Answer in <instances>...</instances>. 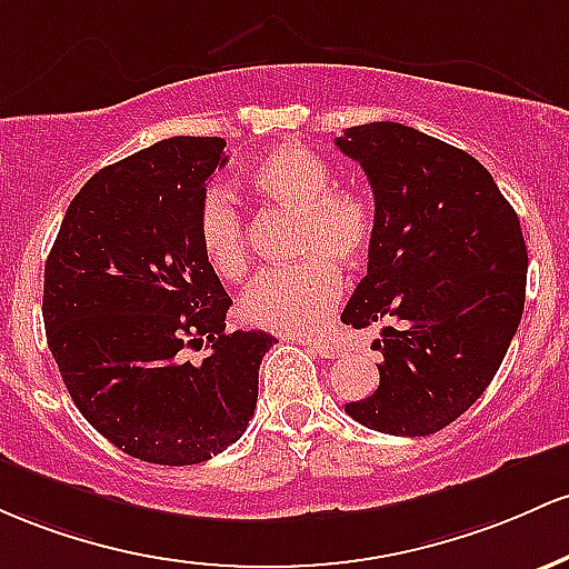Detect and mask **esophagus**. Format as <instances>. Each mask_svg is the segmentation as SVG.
Wrapping results in <instances>:
<instances>
[{
  "mask_svg": "<svg viewBox=\"0 0 569 569\" xmlns=\"http://www.w3.org/2000/svg\"><path fill=\"white\" fill-rule=\"evenodd\" d=\"M309 347L315 349L319 357H325V360H336V357L343 355L341 343L328 341V338H309Z\"/></svg>",
  "mask_w": 569,
  "mask_h": 569,
  "instance_id": "1",
  "label": "esophagus"
}]
</instances>
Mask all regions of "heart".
I'll return each mask as SVG.
<instances>
[{
    "instance_id": "1",
    "label": "heart",
    "mask_w": 569,
    "mask_h": 569,
    "mask_svg": "<svg viewBox=\"0 0 569 569\" xmlns=\"http://www.w3.org/2000/svg\"><path fill=\"white\" fill-rule=\"evenodd\" d=\"M260 199L296 212L292 258L298 263L260 273L239 298V319L273 333H303L341 301L336 263L360 266L376 239V207L366 190L333 184V171L315 150L279 144L247 171ZM199 244L220 279H239L250 263L244 217L231 196L209 190L199 212Z\"/></svg>"
}]
</instances>
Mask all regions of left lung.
I'll return each mask as SVG.
<instances>
[{
  "instance_id": "obj_1",
  "label": "left lung",
  "mask_w": 569,
  "mask_h": 569,
  "mask_svg": "<svg viewBox=\"0 0 569 569\" xmlns=\"http://www.w3.org/2000/svg\"><path fill=\"white\" fill-rule=\"evenodd\" d=\"M336 147L376 203L368 273L341 322L385 325L379 387L347 413L387 436H432L481 398L521 322L519 217L473 156L411 126H355Z\"/></svg>"
}]
</instances>
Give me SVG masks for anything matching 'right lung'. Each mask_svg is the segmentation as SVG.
<instances>
[{
	"mask_svg": "<svg viewBox=\"0 0 569 569\" xmlns=\"http://www.w3.org/2000/svg\"><path fill=\"white\" fill-rule=\"evenodd\" d=\"M222 150L220 137H174L96 171L44 263V333L74 406L152 465H199L236 443L277 343L260 330L226 333L231 298L199 244ZM201 346V363L183 360Z\"/></svg>",
	"mask_w": 569,
	"mask_h": 569,
	"instance_id": "1",
	"label": "right lung"
}]
</instances>
